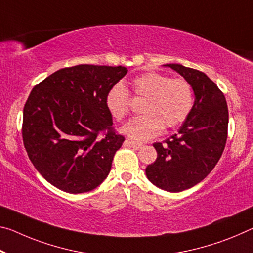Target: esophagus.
Returning <instances> with one entry per match:
<instances>
[{"label": "esophagus", "mask_w": 253, "mask_h": 253, "mask_svg": "<svg viewBox=\"0 0 253 253\" xmlns=\"http://www.w3.org/2000/svg\"><path fill=\"white\" fill-rule=\"evenodd\" d=\"M124 145L128 146V147H133L134 150H139L143 146L142 143H138V142H134V141H130V139H126L125 142H124Z\"/></svg>", "instance_id": "34e87169"}]
</instances>
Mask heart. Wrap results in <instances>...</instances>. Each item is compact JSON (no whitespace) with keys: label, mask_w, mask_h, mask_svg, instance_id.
Listing matches in <instances>:
<instances>
[{"label":"heart","mask_w":253,"mask_h":253,"mask_svg":"<svg viewBox=\"0 0 253 253\" xmlns=\"http://www.w3.org/2000/svg\"><path fill=\"white\" fill-rule=\"evenodd\" d=\"M130 85L136 97L146 98L142 107L144 115L129 120L122 129L133 139L146 141L158 136L163 127L181 125L194 108V90L184 79L150 72L136 76ZM105 102L116 120H123L129 112V94L123 84H115L108 91Z\"/></svg>","instance_id":"b5f03b06"}]
</instances>
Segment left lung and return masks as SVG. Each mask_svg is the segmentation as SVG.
Masks as SVG:
<instances>
[{"label":"left lung","instance_id":"obj_1","mask_svg":"<svg viewBox=\"0 0 253 253\" xmlns=\"http://www.w3.org/2000/svg\"><path fill=\"white\" fill-rule=\"evenodd\" d=\"M164 66L191 84L195 103L178 134L153 144L158 158L145 173L160 189L180 192L199 183L217 164L227 138L228 110L223 92L205 73L180 64Z\"/></svg>","mask_w":253,"mask_h":253}]
</instances>
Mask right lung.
Wrapping results in <instances>:
<instances>
[{
  "mask_svg": "<svg viewBox=\"0 0 253 253\" xmlns=\"http://www.w3.org/2000/svg\"><path fill=\"white\" fill-rule=\"evenodd\" d=\"M127 72L124 66L65 67L30 92L23 108V144L36 169L54 187L81 194L108 177L125 137L112 129L105 100Z\"/></svg>",
  "mask_w": 253,
  "mask_h": 253,
  "instance_id": "1",
  "label": "right lung"
}]
</instances>
